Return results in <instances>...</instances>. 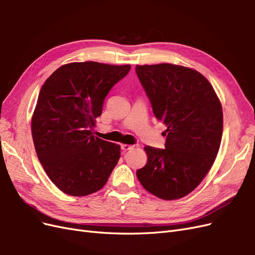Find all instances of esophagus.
Returning <instances> with one entry per match:
<instances>
[{
    "mask_svg": "<svg viewBox=\"0 0 255 255\" xmlns=\"http://www.w3.org/2000/svg\"><path fill=\"white\" fill-rule=\"evenodd\" d=\"M134 148L133 145H129V144H121V149L125 151V152H127V151H129V150H132Z\"/></svg>",
    "mask_w": 255,
    "mask_h": 255,
    "instance_id": "esophagus-1",
    "label": "esophagus"
}]
</instances>
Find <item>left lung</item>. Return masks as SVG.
Segmentation results:
<instances>
[{"label":"left lung","mask_w":255,"mask_h":255,"mask_svg":"<svg viewBox=\"0 0 255 255\" xmlns=\"http://www.w3.org/2000/svg\"><path fill=\"white\" fill-rule=\"evenodd\" d=\"M155 117L167 126L165 149L145 145L148 163L136 174L144 189L164 200L183 198L213 166L222 136V107L204 76L171 64L136 66Z\"/></svg>","instance_id":"1"}]
</instances>
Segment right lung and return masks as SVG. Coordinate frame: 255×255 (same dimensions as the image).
<instances>
[{
    "instance_id": "1",
    "label": "right lung",
    "mask_w": 255,
    "mask_h": 255,
    "mask_svg": "<svg viewBox=\"0 0 255 255\" xmlns=\"http://www.w3.org/2000/svg\"><path fill=\"white\" fill-rule=\"evenodd\" d=\"M129 65L96 61L59 67L44 82L32 118L37 156L65 194L83 197L101 189L120 158V145L92 134L105 97Z\"/></svg>"
}]
</instances>
